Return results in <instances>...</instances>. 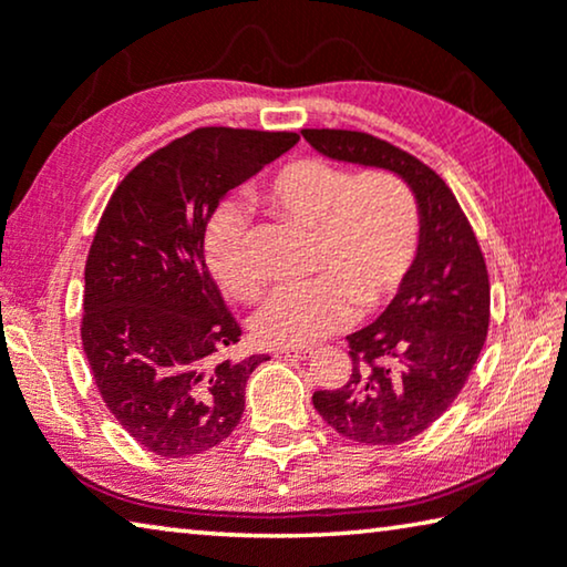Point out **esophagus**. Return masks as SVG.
<instances>
[{"mask_svg": "<svg viewBox=\"0 0 567 567\" xmlns=\"http://www.w3.org/2000/svg\"><path fill=\"white\" fill-rule=\"evenodd\" d=\"M308 353H312L310 348H305V346H285V348H277L275 350V355L277 358H308Z\"/></svg>", "mask_w": 567, "mask_h": 567, "instance_id": "esophagus-1", "label": "esophagus"}]
</instances>
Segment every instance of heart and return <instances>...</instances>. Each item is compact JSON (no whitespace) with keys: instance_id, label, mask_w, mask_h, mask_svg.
I'll use <instances>...</instances> for the list:
<instances>
[{"instance_id":"b5f03b06","label":"heart","mask_w":567,"mask_h":567,"mask_svg":"<svg viewBox=\"0 0 567 567\" xmlns=\"http://www.w3.org/2000/svg\"><path fill=\"white\" fill-rule=\"evenodd\" d=\"M269 212L312 229L305 280L285 282L255 318L267 346H310L346 328L353 310L375 312L409 280L421 241V206L406 178L389 168L363 174L326 158L290 161L251 188ZM247 221L237 206L212 219L204 255L217 282L257 300L262 277L245 255Z\"/></svg>"}]
</instances>
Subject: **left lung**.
Wrapping results in <instances>:
<instances>
[{
	"mask_svg": "<svg viewBox=\"0 0 567 567\" xmlns=\"http://www.w3.org/2000/svg\"><path fill=\"white\" fill-rule=\"evenodd\" d=\"M320 154L406 178L421 206L409 280L371 326L348 336L353 371L312 406L340 436L393 446L426 431L460 396L489 330V275L452 188L424 161L363 131L302 128Z\"/></svg>",
	"mask_w": 567,
	"mask_h": 567,
	"instance_id": "8db88e82",
	"label": "left lung"
}]
</instances>
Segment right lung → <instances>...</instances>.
<instances>
[{
	"mask_svg": "<svg viewBox=\"0 0 567 567\" xmlns=\"http://www.w3.org/2000/svg\"><path fill=\"white\" fill-rule=\"evenodd\" d=\"M298 138L196 128L131 168L97 221L80 338L107 411L148 452H209L239 424L267 358L227 355L241 328L206 269V224L224 194Z\"/></svg>",
	"mask_w": 567,
	"mask_h": 567,
	"instance_id": "obj_1",
	"label": "right lung"
}]
</instances>
